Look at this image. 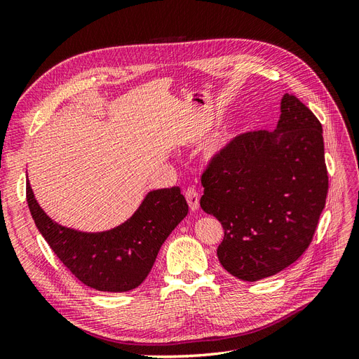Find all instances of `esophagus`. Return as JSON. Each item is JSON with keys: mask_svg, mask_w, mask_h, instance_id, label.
<instances>
[{"mask_svg": "<svg viewBox=\"0 0 359 359\" xmlns=\"http://www.w3.org/2000/svg\"><path fill=\"white\" fill-rule=\"evenodd\" d=\"M199 198H201L199 196V191L196 189L189 187L186 190V199L189 202V206H190L191 211H196L199 208Z\"/></svg>", "mask_w": 359, "mask_h": 359, "instance_id": "34e87169", "label": "esophagus"}]
</instances>
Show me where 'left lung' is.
I'll return each instance as SVG.
<instances>
[{
	"mask_svg": "<svg viewBox=\"0 0 359 359\" xmlns=\"http://www.w3.org/2000/svg\"><path fill=\"white\" fill-rule=\"evenodd\" d=\"M322 133L316 115L285 94L274 132L238 135L203 170L201 206L223 226L217 256L233 277L274 276L310 245L328 194Z\"/></svg>",
	"mask_w": 359,
	"mask_h": 359,
	"instance_id": "obj_1",
	"label": "left lung"
}]
</instances>
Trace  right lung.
Returning <instances> with one entry per match:
<instances>
[{
	"label": "right lung",
	"mask_w": 359,
	"mask_h": 359,
	"mask_svg": "<svg viewBox=\"0 0 359 359\" xmlns=\"http://www.w3.org/2000/svg\"><path fill=\"white\" fill-rule=\"evenodd\" d=\"M27 202L37 229L64 266L83 285L102 292H127L142 283L161 244L189 212L180 187L153 190L126 223L88 233L49 219L29 182Z\"/></svg>",
	"instance_id": "right-lung-1"
}]
</instances>
